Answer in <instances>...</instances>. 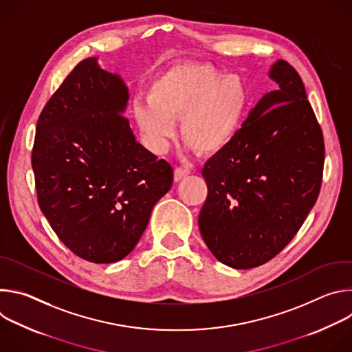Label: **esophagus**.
I'll use <instances>...</instances> for the list:
<instances>
[{
    "label": "esophagus",
    "mask_w": 352,
    "mask_h": 352,
    "mask_svg": "<svg viewBox=\"0 0 352 352\" xmlns=\"http://www.w3.org/2000/svg\"><path fill=\"white\" fill-rule=\"evenodd\" d=\"M189 174H190V170H189V168H186V167H177V168L174 170V179H175V181H181L182 178L188 177Z\"/></svg>",
    "instance_id": "obj_1"
}]
</instances>
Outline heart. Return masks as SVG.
I'll list each match as a JSON object with an SVG mask.
<instances>
[{"instance_id":"heart-1","label":"heart","mask_w":352,"mask_h":352,"mask_svg":"<svg viewBox=\"0 0 352 352\" xmlns=\"http://www.w3.org/2000/svg\"><path fill=\"white\" fill-rule=\"evenodd\" d=\"M248 104V89L238 75H223L210 64H188L164 74L139 97L133 114L139 128L157 148L174 135L199 155H213L235 135Z\"/></svg>"}]
</instances>
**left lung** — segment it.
I'll return each mask as SVG.
<instances>
[{"label":"left lung","mask_w":352,"mask_h":352,"mask_svg":"<svg viewBox=\"0 0 352 352\" xmlns=\"http://www.w3.org/2000/svg\"><path fill=\"white\" fill-rule=\"evenodd\" d=\"M232 139L202 170L208 199L199 228L212 254L234 269L277 256L295 236L320 192L323 132L302 79L287 61Z\"/></svg>","instance_id":"obj_1"}]
</instances>
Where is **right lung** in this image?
I'll return each instance as SVG.
<instances>
[{
	"label": "right lung",
	"mask_w": 352,
	"mask_h": 352,
	"mask_svg": "<svg viewBox=\"0 0 352 352\" xmlns=\"http://www.w3.org/2000/svg\"><path fill=\"white\" fill-rule=\"evenodd\" d=\"M120 76L82 60L43 107L32 148L38 206L61 242L91 263L124 259L174 170L150 153L122 114Z\"/></svg>",
	"instance_id": "obj_1"
}]
</instances>
